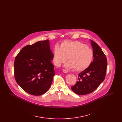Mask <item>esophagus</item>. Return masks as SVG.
<instances>
[{
    "label": "esophagus",
    "instance_id": "34e87169",
    "mask_svg": "<svg viewBox=\"0 0 122 122\" xmlns=\"http://www.w3.org/2000/svg\"><path fill=\"white\" fill-rule=\"evenodd\" d=\"M63 72H64V73H67L68 72V71L66 70H63Z\"/></svg>",
    "mask_w": 122,
    "mask_h": 122
}]
</instances>
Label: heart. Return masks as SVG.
Segmentation results:
<instances>
[{"mask_svg":"<svg viewBox=\"0 0 122 122\" xmlns=\"http://www.w3.org/2000/svg\"><path fill=\"white\" fill-rule=\"evenodd\" d=\"M67 58L66 68L76 71L86 69L92 62L93 51L85 44L77 41H63L60 47L56 45L53 52V63L60 66Z\"/></svg>","mask_w":122,"mask_h":122,"instance_id":"b5f03b06","label":"heart"}]
</instances>
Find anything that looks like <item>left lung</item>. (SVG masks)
Segmentation results:
<instances>
[{"instance_id":"1","label":"left lung","mask_w":122,"mask_h":122,"mask_svg":"<svg viewBox=\"0 0 122 122\" xmlns=\"http://www.w3.org/2000/svg\"><path fill=\"white\" fill-rule=\"evenodd\" d=\"M93 52V61L86 69L78 75V81L71 87L75 93L85 95L94 92L104 80L107 68V59L101 47L90 40Z\"/></svg>"}]
</instances>
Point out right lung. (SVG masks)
<instances>
[{"mask_svg": "<svg viewBox=\"0 0 122 122\" xmlns=\"http://www.w3.org/2000/svg\"><path fill=\"white\" fill-rule=\"evenodd\" d=\"M49 41H37L24 47L14 62L15 81L24 91L34 96L46 93L55 75Z\"/></svg>", "mask_w": 122, "mask_h": 122, "instance_id": "right-lung-1", "label": "right lung"}]
</instances>
